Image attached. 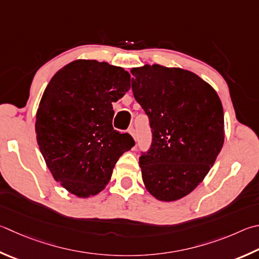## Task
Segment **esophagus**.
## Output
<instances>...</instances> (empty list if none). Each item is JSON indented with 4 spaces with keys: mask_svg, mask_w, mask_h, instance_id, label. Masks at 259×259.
<instances>
[{
    "mask_svg": "<svg viewBox=\"0 0 259 259\" xmlns=\"http://www.w3.org/2000/svg\"><path fill=\"white\" fill-rule=\"evenodd\" d=\"M128 133L131 135V137H133L136 140V130L134 128H130Z\"/></svg>",
    "mask_w": 259,
    "mask_h": 259,
    "instance_id": "obj_1",
    "label": "esophagus"
}]
</instances>
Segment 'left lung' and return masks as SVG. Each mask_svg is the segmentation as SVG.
I'll list each match as a JSON object with an SVG mask.
<instances>
[{"label": "left lung", "mask_w": 259, "mask_h": 259, "mask_svg": "<svg viewBox=\"0 0 259 259\" xmlns=\"http://www.w3.org/2000/svg\"><path fill=\"white\" fill-rule=\"evenodd\" d=\"M130 72L153 134L150 149L139 157L144 185L161 201L181 199L204 180L223 147L222 102L189 70L145 64Z\"/></svg>", "instance_id": "left-lung-1"}]
</instances>
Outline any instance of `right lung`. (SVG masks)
<instances>
[{"label": "right lung", "instance_id": "add662e5", "mask_svg": "<svg viewBox=\"0 0 259 259\" xmlns=\"http://www.w3.org/2000/svg\"><path fill=\"white\" fill-rule=\"evenodd\" d=\"M129 89L123 68L82 59L64 65L46 86L36 113V139L52 176L70 194H100L117 159L135 145L129 134L112 126V103Z\"/></svg>", "mask_w": 259, "mask_h": 259}]
</instances>
